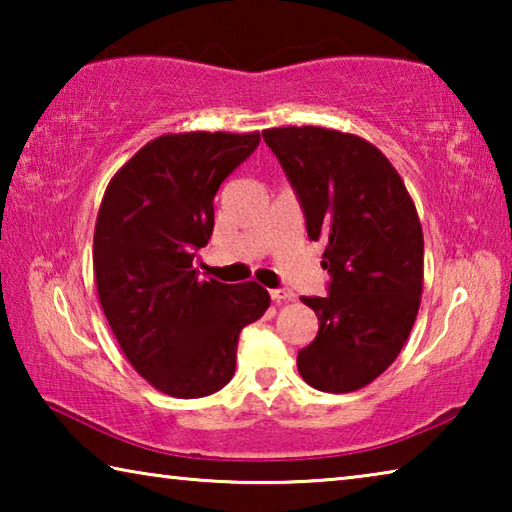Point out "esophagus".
I'll return each instance as SVG.
<instances>
[{"label": "esophagus", "instance_id": "1", "mask_svg": "<svg viewBox=\"0 0 512 512\" xmlns=\"http://www.w3.org/2000/svg\"><path fill=\"white\" fill-rule=\"evenodd\" d=\"M271 298L275 302H291V300H296V293L289 289H275V291H271Z\"/></svg>", "mask_w": 512, "mask_h": 512}]
</instances>
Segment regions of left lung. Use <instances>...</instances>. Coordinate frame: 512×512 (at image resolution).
Instances as JSON below:
<instances>
[{
  "label": "left lung",
  "instance_id": "left-lung-1",
  "mask_svg": "<svg viewBox=\"0 0 512 512\" xmlns=\"http://www.w3.org/2000/svg\"><path fill=\"white\" fill-rule=\"evenodd\" d=\"M300 198L327 298H302L318 334L298 352V372L325 393H352L397 359L420 309L424 237L400 173L375 144L323 126L262 131Z\"/></svg>",
  "mask_w": 512,
  "mask_h": 512
}]
</instances>
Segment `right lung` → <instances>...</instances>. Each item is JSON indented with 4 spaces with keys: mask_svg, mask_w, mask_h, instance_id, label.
Listing matches in <instances>:
<instances>
[{
    "mask_svg": "<svg viewBox=\"0 0 512 512\" xmlns=\"http://www.w3.org/2000/svg\"><path fill=\"white\" fill-rule=\"evenodd\" d=\"M259 133H167L110 178L94 225V280L121 352L178 400L212 395L237 366L239 332L264 316L257 282L201 280L192 266L214 228V196Z\"/></svg>",
    "mask_w": 512,
    "mask_h": 512,
    "instance_id": "add662e5",
    "label": "right lung"
}]
</instances>
